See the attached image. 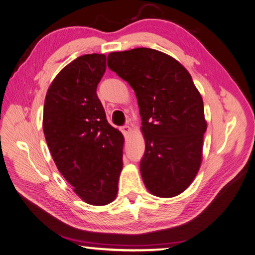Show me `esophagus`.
Wrapping results in <instances>:
<instances>
[{
  "instance_id": "obj_1",
  "label": "esophagus",
  "mask_w": 255,
  "mask_h": 255,
  "mask_svg": "<svg viewBox=\"0 0 255 255\" xmlns=\"http://www.w3.org/2000/svg\"><path fill=\"white\" fill-rule=\"evenodd\" d=\"M121 130H122V132L124 133V135H125V137H127V135L130 134V132H131V128H130L129 126H127V125L123 126V127L121 128Z\"/></svg>"
}]
</instances>
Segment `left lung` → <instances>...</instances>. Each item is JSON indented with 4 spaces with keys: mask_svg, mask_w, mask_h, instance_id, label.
<instances>
[{
    "mask_svg": "<svg viewBox=\"0 0 255 255\" xmlns=\"http://www.w3.org/2000/svg\"><path fill=\"white\" fill-rule=\"evenodd\" d=\"M108 66L138 100L145 140L140 171L146 189L161 198L178 195L200 168L206 131L203 100L190 74L175 58L147 47L112 52Z\"/></svg>",
    "mask_w": 255,
    "mask_h": 255,
    "instance_id": "1",
    "label": "left lung"
}]
</instances>
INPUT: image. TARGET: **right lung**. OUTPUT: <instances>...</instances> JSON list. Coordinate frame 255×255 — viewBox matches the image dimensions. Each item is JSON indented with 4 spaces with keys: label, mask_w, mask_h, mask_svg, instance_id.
<instances>
[{
    "label": "right lung",
    "mask_w": 255,
    "mask_h": 255,
    "mask_svg": "<svg viewBox=\"0 0 255 255\" xmlns=\"http://www.w3.org/2000/svg\"><path fill=\"white\" fill-rule=\"evenodd\" d=\"M104 54H86L64 67L47 90L43 131L57 169L92 205L116 198L123 169L122 132L112 127L98 98Z\"/></svg>",
    "instance_id": "add662e5"
}]
</instances>
